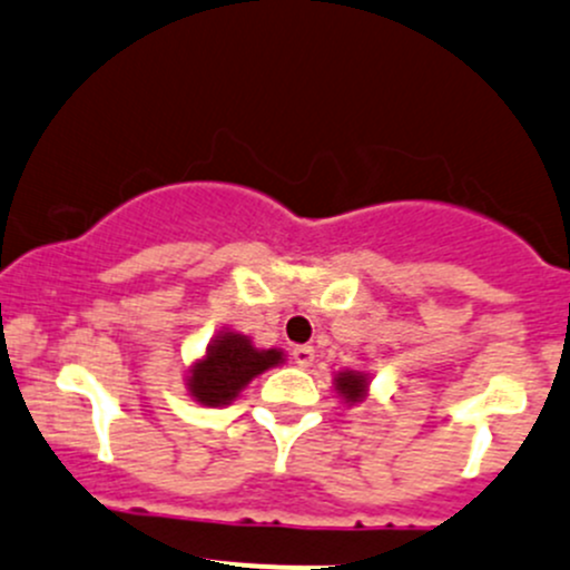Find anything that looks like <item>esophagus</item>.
Segmentation results:
<instances>
[{
    "label": "esophagus",
    "mask_w": 570,
    "mask_h": 570,
    "mask_svg": "<svg viewBox=\"0 0 570 570\" xmlns=\"http://www.w3.org/2000/svg\"><path fill=\"white\" fill-rule=\"evenodd\" d=\"M292 361L301 365V368H308L314 363V346H295L292 350Z\"/></svg>",
    "instance_id": "esophagus-1"
}]
</instances>
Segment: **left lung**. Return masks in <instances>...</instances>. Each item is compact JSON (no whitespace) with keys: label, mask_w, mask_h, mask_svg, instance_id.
<instances>
[{"label":"left lung","mask_w":570,"mask_h":570,"mask_svg":"<svg viewBox=\"0 0 570 570\" xmlns=\"http://www.w3.org/2000/svg\"><path fill=\"white\" fill-rule=\"evenodd\" d=\"M335 391L344 395L346 401H363L365 395V376L357 374V371H344V374L335 376Z\"/></svg>","instance_id":"1"}]
</instances>
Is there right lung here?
<instances>
[{
    "mask_svg": "<svg viewBox=\"0 0 570 570\" xmlns=\"http://www.w3.org/2000/svg\"><path fill=\"white\" fill-rule=\"evenodd\" d=\"M284 361L278 350H256L245 335L224 333L209 344L207 357L190 368L188 391L207 406H224L262 371Z\"/></svg>",
    "mask_w": 570,
    "mask_h": 570,
    "instance_id": "add662e5",
    "label": "right lung"
}]
</instances>
